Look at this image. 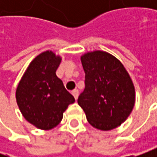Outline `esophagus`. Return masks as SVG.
<instances>
[{"instance_id":"34e87169","label":"esophagus","mask_w":157,"mask_h":157,"mask_svg":"<svg viewBox=\"0 0 157 157\" xmlns=\"http://www.w3.org/2000/svg\"><path fill=\"white\" fill-rule=\"evenodd\" d=\"M71 94L73 95V97L75 98V100H78V90H73Z\"/></svg>"}]
</instances>
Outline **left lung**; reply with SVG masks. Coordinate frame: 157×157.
<instances>
[{
	"mask_svg": "<svg viewBox=\"0 0 157 157\" xmlns=\"http://www.w3.org/2000/svg\"><path fill=\"white\" fill-rule=\"evenodd\" d=\"M86 72V88L78 99L88 122L108 131L130 115L136 91L128 71L117 57L103 51L88 52L80 57Z\"/></svg>",
	"mask_w": 157,
	"mask_h": 157,
	"instance_id": "8db88e82",
	"label": "left lung"
}]
</instances>
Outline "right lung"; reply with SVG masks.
I'll use <instances>...</instances> for the list:
<instances>
[{
	"label": "right lung",
	"mask_w": 157,
	"mask_h": 157,
	"mask_svg": "<svg viewBox=\"0 0 157 157\" xmlns=\"http://www.w3.org/2000/svg\"><path fill=\"white\" fill-rule=\"evenodd\" d=\"M61 60V56L52 51L40 53L29 64L15 91L22 116L39 129L57 127L63 112L75 101L56 75Z\"/></svg>",
	"instance_id": "add662e5"
}]
</instances>
